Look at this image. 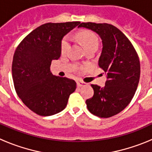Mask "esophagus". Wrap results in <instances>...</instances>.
<instances>
[{"label":"esophagus","instance_id":"esophagus-1","mask_svg":"<svg viewBox=\"0 0 152 152\" xmlns=\"http://www.w3.org/2000/svg\"><path fill=\"white\" fill-rule=\"evenodd\" d=\"M87 85L85 82H83V81H77V86L78 88H81V87H84V86Z\"/></svg>","mask_w":152,"mask_h":152}]
</instances>
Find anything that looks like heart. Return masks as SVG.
<instances>
[{
    "mask_svg": "<svg viewBox=\"0 0 152 152\" xmlns=\"http://www.w3.org/2000/svg\"><path fill=\"white\" fill-rule=\"evenodd\" d=\"M75 37L87 51H89L92 49H97L98 45H99V39H98L97 36L92 31H80L76 33ZM68 48H69V39L68 36H65L61 41L60 50H61V54H64L68 51Z\"/></svg>",
    "mask_w": 152,
    "mask_h": 152,
    "instance_id": "obj_1",
    "label": "heart"
}]
</instances>
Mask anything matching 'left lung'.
Returning <instances> with one entry per match:
<instances>
[{"mask_svg":"<svg viewBox=\"0 0 152 152\" xmlns=\"http://www.w3.org/2000/svg\"><path fill=\"white\" fill-rule=\"evenodd\" d=\"M79 27L94 31L103 43L99 66L107 73L103 88L91 84L94 96L86 100L88 110L101 118L124 110L135 95L140 77V61L135 48L122 31L108 23H81Z\"/></svg>","mask_w":152,"mask_h":152,"instance_id":"obj_1","label":"left lung"}]
</instances>
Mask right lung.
Instances as JSON below:
<instances>
[{
	"label": "right lung",
	"instance_id": "obj_1",
	"mask_svg": "<svg viewBox=\"0 0 152 152\" xmlns=\"http://www.w3.org/2000/svg\"><path fill=\"white\" fill-rule=\"evenodd\" d=\"M80 22L48 23L33 29L16 49L12 75L16 92L23 103L39 116L63 110L76 89L72 79L55 76L52 60L60 57L61 40Z\"/></svg>",
	"mask_w": 152,
	"mask_h": 152
}]
</instances>
